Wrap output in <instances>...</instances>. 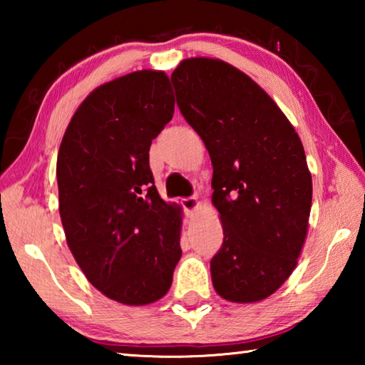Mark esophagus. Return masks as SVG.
<instances>
[{
	"label": "esophagus",
	"instance_id": "1",
	"mask_svg": "<svg viewBox=\"0 0 365 365\" xmlns=\"http://www.w3.org/2000/svg\"><path fill=\"white\" fill-rule=\"evenodd\" d=\"M182 206L187 215H193L200 209V201L196 197H185V200H182Z\"/></svg>",
	"mask_w": 365,
	"mask_h": 365
}]
</instances>
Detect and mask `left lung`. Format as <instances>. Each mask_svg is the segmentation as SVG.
<instances>
[{"mask_svg":"<svg viewBox=\"0 0 365 365\" xmlns=\"http://www.w3.org/2000/svg\"><path fill=\"white\" fill-rule=\"evenodd\" d=\"M177 104L212 163V205L224 243L214 289L232 302L269 298L306 242L312 178L292 122L255 80L220 59H183L170 76Z\"/></svg>","mask_w":365,"mask_h":365,"instance_id":"1","label":"left lung"}]
</instances>
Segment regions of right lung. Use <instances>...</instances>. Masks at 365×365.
<instances>
[{"mask_svg": "<svg viewBox=\"0 0 365 365\" xmlns=\"http://www.w3.org/2000/svg\"><path fill=\"white\" fill-rule=\"evenodd\" d=\"M174 106L163 71L127 73L85 98L59 146L67 246L91 285L127 306L163 298L182 257V207L159 196L150 169Z\"/></svg>", "mask_w": 365, "mask_h": 365, "instance_id": "add662e5", "label": "right lung"}]
</instances>
